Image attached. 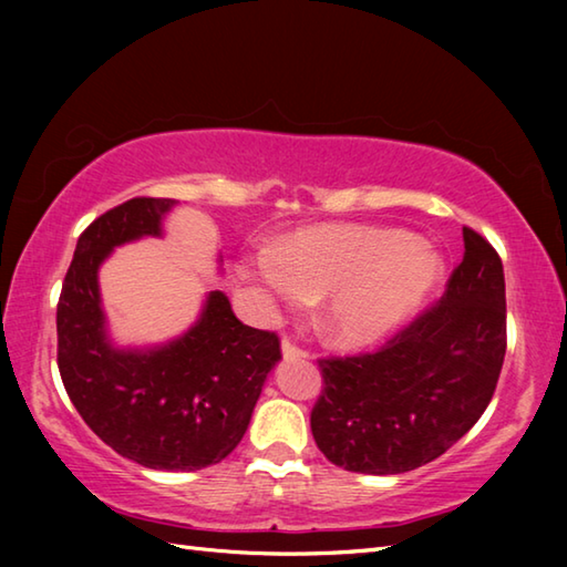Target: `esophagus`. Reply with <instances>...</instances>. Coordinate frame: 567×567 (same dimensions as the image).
<instances>
[{
  "label": "esophagus",
  "mask_w": 567,
  "mask_h": 567,
  "mask_svg": "<svg viewBox=\"0 0 567 567\" xmlns=\"http://www.w3.org/2000/svg\"><path fill=\"white\" fill-rule=\"evenodd\" d=\"M282 358H285V360H299V358H309V351H305V348L295 346L290 339H282Z\"/></svg>",
  "instance_id": "1"
}]
</instances>
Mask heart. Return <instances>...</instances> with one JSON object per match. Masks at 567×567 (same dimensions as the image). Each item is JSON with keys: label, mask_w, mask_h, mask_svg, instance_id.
Here are the masks:
<instances>
[{"label": "heart", "mask_w": 567, "mask_h": 567, "mask_svg": "<svg viewBox=\"0 0 567 567\" xmlns=\"http://www.w3.org/2000/svg\"><path fill=\"white\" fill-rule=\"evenodd\" d=\"M439 275L441 258L424 240L365 224L302 228L262 252L252 268V277L287 307L321 297L323 333L348 348L378 343L400 327Z\"/></svg>", "instance_id": "obj_1"}]
</instances>
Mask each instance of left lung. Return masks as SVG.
<instances>
[{
    "mask_svg": "<svg viewBox=\"0 0 567 567\" xmlns=\"http://www.w3.org/2000/svg\"><path fill=\"white\" fill-rule=\"evenodd\" d=\"M465 252L436 305L375 353L321 358L311 433L333 465L400 475L436 461L483 416L507 351L497 250L463 228Z\"/></svg>",
    "mask_w": 567,
    "mask_h": 567,
    "instance_id": "8db88e82",
    "label": "left lung"
}]
</instances>
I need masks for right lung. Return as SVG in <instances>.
<instances>
[{"instance_id":"right-lung-1","label":"right lung","mask_w":567,"mask_h":567,"mask_svg":"<svg viewBox=\"0 0 567 567\" xmlns=\"http://www.w3.org/2000/svg\"><path fill=\"white\" fill-rule=\"evenodd\" d=\"M175 199L134 197L104 212L78 238L58 299V370L70 402L118 455L153 470H202L244 439L280 339L240 323L219 290L179 339L114 348L100 302V265L141 236H161Z\"/></svg>"}]
</instances>
